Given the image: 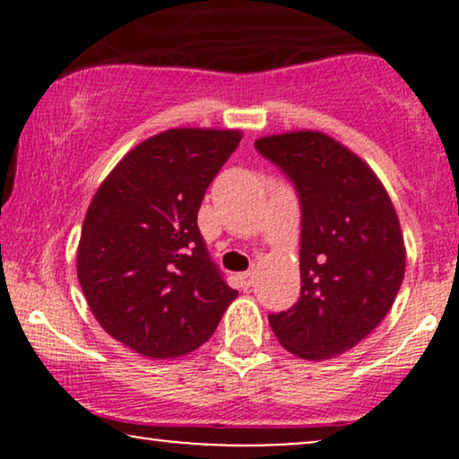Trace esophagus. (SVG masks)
Listing matches in <instances>:
<instances>
[{
    "label": "esophagus",
    "instance_id": "1",
    "mask_svg": "<svg viewBox=\"0 0 459 459\" xmlns=\"http://www.w3.org/2000/svg\"><path fill=\"white\" fill-rule=\"evenodd\" d=\"M238 280H240V286L244 288V290H248V288L253 286V281H255V273L253 272H244V273L238 275Z\"/></svg>",
    "mask_w": 459,
    "mask_h": 459
}]
</instances>
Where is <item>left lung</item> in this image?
<instances>
[{
	"mask_svg": "<svg viewBox=\"0 0 459 459\" xmlns=\"http://www.w3.org/2000/svg\"><path fill=\"white\" fill-rule=\"evenodd\" d=\"M255 148L300 204V297L269 325L303 359L342 355L385 319L403 281L397 212L372 169L319 131L261 137Z\"/></svg>",
	"mask_w": 459,
	"mask_h": 459,
	"instance_id": "left-lung-1",
	"label": "left lung"
}]
</instances>
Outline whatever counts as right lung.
Listing matches in <instances>:
<instances>
[{
  "instance_id": "1",
  "label": "right lung",
  "mask_w": 459,
  "mask_h": 459,
  "mask_svg": "<svg viewBox=\"0 0 459 459\" xmlns=\"http://www.w3.org/2000/svg\"><path fill=\"white\" fill-rule=\"evenodd\" d=\"M240 131L169 129L135 146L98 187L77 275L100 325L152 359L196 351L238 297L212 263L198 209Z\"/></svg>"
}]
</instances>
